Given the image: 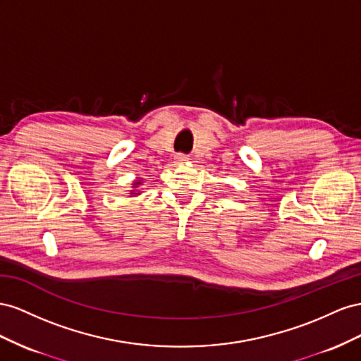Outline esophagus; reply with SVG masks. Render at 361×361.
I'll list each match as a JSON object with an SVG mask.
<instances>
[{"instance_id": "34e87169", "label": "esophagus", "mask_w": 361, "mask_h": 361, "mask_svg": "<svg viewBox=\"0 0 361 361\" xmlns=\"http://www.w3.org/2000/svg\"><path fill=\"white\" fill-rule=\"evenodd\" d=\"M184 161H188V157L184 156V154H177V156H175V163H184Z\"/></svg>"}]
</instances>
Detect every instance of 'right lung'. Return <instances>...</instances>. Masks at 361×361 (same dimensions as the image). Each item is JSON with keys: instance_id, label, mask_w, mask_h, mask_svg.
<instances>
[{"instance_id": "1", "label": "right lung", "mask_w": 361, "mask_h": 361, "mask_svg": "<svg viewBox=\"0 0 361 361\" xmlns=\"http://www.w3.org/2000/svg\"><path fill=\"white\" fill-rule=\"evenodd\" d=\"M137 186H140V181H139V180H137L135 184H133V188H137ZM131 193H133V195H139V192H136V190H131Z\"/></svg>"}]
</instances>
